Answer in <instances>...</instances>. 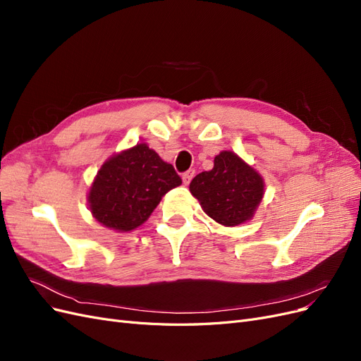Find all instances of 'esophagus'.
<instances>
[{"label": "esophagus", "mask_w": 361, "mask_h": 361, "mask_svg": "<svg viewBox=\"0 0 361 361\" xmlns=\"http://www.w3.org/2000/svg\"><path fill=\"white\" fill-rule=\"evenodd\" d=\"M194 174H195V171H194L192 169H190L188 171H185V173L182 174V180H183V183H185V185H188V183L191 182V179L194 178Z\"/></svg>", "instance_id": "obj_1"}]
</instances>
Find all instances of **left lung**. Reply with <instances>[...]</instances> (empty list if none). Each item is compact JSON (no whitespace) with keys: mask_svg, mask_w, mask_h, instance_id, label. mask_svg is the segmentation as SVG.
Segmentation results:
<instances>
[{"mask_svg":"<svg viewBox=\"0 0 361 361\" xmlns=\"http://www.w3.org/2000/svg\"><path fill=\"white\" fill-rule=\"evenodd\" d=\"M264 190L260 174L231 150L220 152L214 159V169L202 171L190 183V191L203 211L227 227L253 218Z\"/></svg>","mask_w":361,"mask_h":361,"instance_id":"obj_1","label":"left lung"}]
</instances>
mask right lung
<instances>
[{
	"mask_svg": "<svg viewBox=\"0 0 361 361\" xmlns=\"http://www.w3.org/2000/svg\"><path fill=\"white\" fill-rule=\"evenodd\" d=\"M180 183L171 164L140 143L104 162L89 191L90 212L108 228L130 232L147 220L162 195Z\"/></svg>",
	"mask_w": 361,
	"mask_h": 361,
	"instance_id": "right-lung-1",
	"label": "right lung"
}]
</instances>
